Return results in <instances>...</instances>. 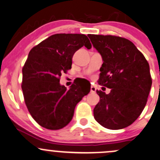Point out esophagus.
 Listing matches in <instances>:
<instances>
[{
	"label": "esophagus",
	"mask_w": 160,
	"mask_h": 160,
	"mask_svg": "<svg viewBox=\"0 0 160 160\" xmlns=\"http://www.w3.org/2000/svg\"><path fill=\"white\" fill-rule=\"evenodd\" d=\"M96 87L94 86V85H91V92H92V93H95L96 92Z\"/></svg>",
	"instance_id": "1"
}]
</instances>
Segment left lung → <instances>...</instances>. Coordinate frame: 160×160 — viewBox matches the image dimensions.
I'll return each mask as SVG.
<instances>
[{
    "label": "left lung",
    "mask_w": 160,
    "mask_h": 160,
    "mask_svg": "<svg viewBox=\"0 0 160 160\" xmlns=\"http://www.w3.org/2000/svg\"><path fill=\"white\" fill-rule=\"evenodd\" d=\"M104 61L98 83L111 92L98 91L100 101L94 118L104 128L119 130L130 126L145 108L152 85L148 62L128 39L88 34Z\"/></svg>",
    "instance_id": "obj_1"
}]
</instances>
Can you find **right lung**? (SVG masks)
<instances>
[{
  "label": "right lung",
  "instance_id": "right-lung-1",
  "mask_svg": "<svg viewBox=\"0 0 160 160\" xmlns=\"http://www.w3.org/2000/svg\"><path fill=\"white\" fill-rule=\"evenodd\" d=\"M85 46L92 48L84 34L57 33L34 46L22 69L21 88L29 112L38 124L59 130L72 119L76 104L91 88L59 84L62 74L71 69L74 53Z\"/></svg>",
  "mask_w": 160,
  "mask_h": 160
}]
</instances>
